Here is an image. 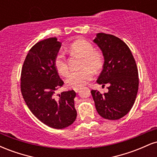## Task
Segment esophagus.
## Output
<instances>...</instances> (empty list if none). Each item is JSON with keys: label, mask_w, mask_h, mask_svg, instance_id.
<instances>
[{"label": "esophagus", "mask_w": 157, "mask_h": 157, "mask_svg": "<svg viewBox=\"0 0 157 157\" xmlns=\"http://www.w3.org/2000/svg\"><path fill=\"white\" fill-rule=\"evenodd\" d=\"M74 91H75V92H77V91H79V90L80 89V87H75V88H74Z\"/></svg>", "instance_id": "esophagus-1"}]
</instances>
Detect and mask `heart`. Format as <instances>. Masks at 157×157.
<instances>
[{
    "label": "heart",
    "mask_w": 157,
    "mask_h": 157,
    "mask_svg": "<svg viewBox=\"0 0 157 157\" xmlns=\"http://www.w3.org/2000/svg\"><path fill=\"white\" fill-rule=\"evenodd\" d=\"M68 49L74 54L81 56V67L78 71L70 72L66 77V82L69 87H80L86 85L92 79L94 71H99L103 65V56L101 52L94 49L93 45L86 40H78L69 45ZM55 66L62 76L68 72V66L66 56L63 51H59L55 56Z\"/></svg>",
    "instance_id": "b5f03b06"
}]
</instances>
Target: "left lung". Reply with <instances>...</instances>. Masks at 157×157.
<instances>
[{
  "mask_svg": "<svg viewBox=\"0 0 157 157\" xmlns=\"http://www.w3.org/2000/svg\"><path fill=\"white\" fill-rule=\"evenodd\" d=\"M104 57L102 71L97 82L109 91L103 94L91 90L95 107L106 120L123 117L134 105L139 87L138 69L130 48L119 37L105 33L97 34L94 40Z\"/></svg>",
  "mask_w": 157,
  "mask_h": 157,
  "instance_id": "obj_1",
  "label": "left lung"
}]
</instances>
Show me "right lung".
I'll return each mask as SVG.
<instances>
[{
    "label": "right lung",
    "mask_w": 157,
    "mask_h": 157,
    "mask_svg": "<svg viewBox=\"0 0 157 157\" xmlns=\"http://www.w3.org/2000/svg\"><path fill=\"white\" fill-rule=\"evenodd\" d=\"M60 46L56 37L34 45L23 63L21 77V93L29 109L40 121L56 129L71 125L77 117L75 91L55 94L64 83L55 66Z\"/></svg>",
    "instance_id": "1"
}]
</instances>
